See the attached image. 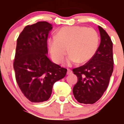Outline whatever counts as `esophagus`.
I'll list each match as a JSON object with an SVG mask.
<instances>
[{"label": "esophagus", "mask_w": 124, "mask_h": 124, "mask_svg": "<svg viewBox=\"0 0 124 124\" xmlns=\"http://www.w3.org/2000/svg\"><path fill=\"white\" fill-rule=\"evenodd\" d=\"M72 71L70 69H68V71H67V74H72Z\"/></svg>", "instance_id": "obj_1"}]
</instances>
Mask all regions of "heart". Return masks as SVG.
Instances as JSON below:
<instances>
[{"mask_svg":"<svg viewBox=\"0 0 124 124\" xmlns=\"http://www.w3.org/2000/svg\"><path fill=\"white\" fill-rule=\"evenodd\" d=\"M99 40L98 33L93 28L83 26L63 27L58 31L56 37L49 41L51 56L56 63H61L69 50L71 54L69 63L77 61L86 63L96 53Z\"/></svg>","mask_w":124,"mask_h":124,"instance_id":"1","label":"heart"}]
</instances>
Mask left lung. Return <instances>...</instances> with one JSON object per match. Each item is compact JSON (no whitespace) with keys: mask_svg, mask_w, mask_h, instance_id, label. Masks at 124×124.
<instances>
[{"mask_svg":"<svg viewBox=\"0 0 124 124\" xmlns=\"http://www.w3.org/2000/svg\"><path fill=\"white\" fill-rule=\"evenodd\" d=\"M98 28L101 43L96 53L86 64L73 69L78 79L73 95L78 102L85 104H94L102 96L113 72L112 42L104 30L100 26Z\"/></svg>","mask_w":124,"mask_h":124,"instance_id":"obj_1","label":"left lung"}]
</instances>
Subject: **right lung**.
<instances>
[{"instance_id":"add662e5","label":"right lung","mask_w":124,"mask_h":124,"mask_svg":"<svg viewBox=\"0 0 124 124\" xmlns=\"http://www.w3.org/2000/svg\"><path fill=\"white\" fill-rule=\"evenodd\" d=\"M51 29L48 22H38L26 26L17 38L14 61L16 81L25 97L32 102L48 100L54 83L67 72L46 56L47 38Z\"/></svg>"}]
</instances>
